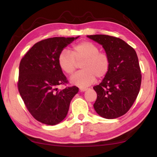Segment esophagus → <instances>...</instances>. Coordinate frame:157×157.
Instances as JSON below:
<instances>
[{"label":"esophagus","mask_w":157,"mask_h":157,"mask_svg":"<svg viewBox=\"0 0 157 157\" xmlns=\"http://www.w3.org/2000/svg\"><path fill=\"white\" fill-rule=\"evenodd\" d=\"M87 89H88L87 88H82V87H80V88H79V91L81 92H84L85 91H86Z\"/></svg>","instance_id":"obj_1"}]
</instances>
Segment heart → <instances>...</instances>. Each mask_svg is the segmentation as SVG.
Segmentation results:
<instances>
[{
	"label": "heart",
	"mask_w": 157,
	"mask_h": 157,
	"mask_svg": "<svg viewBox=\"0 0 157 157\" xmlns=\"http://www.w3.org/2000/svg\"><path fill=\"white\" fill-rule=\"evenodd\" d=\"M99 48L91 41H83L73 45L72 53L63 49L58 56V64L68 75L75 71L77 63L81 62L82 71L70 79L71 83L79 86H87L94 83L95 78H102L110 68V60L105 52H99Z\"/></svg>",
	"instance_id": "obj_1"
}]
</instances>
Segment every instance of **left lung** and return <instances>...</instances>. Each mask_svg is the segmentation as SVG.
<instances>
[{"label": "left lung", "mask_w": 157, "mask_h": 157, "mask_svg": "<svg viewBox=\"0 0 157 157\" xmlns=\"http://www.w3.org/2000/svg\"><path fill=\"white\" fill-rule=\"evenodd\" d=\"M87 37L102 45L110 60L108 73L94 86L97 93L94 109L102 118H118L129 111L140 91L141 72L136 52L117 37L105 34Z\"/></svg>", "instance_id": "1"}]
</instances>
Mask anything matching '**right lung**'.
Returning <instances> with one entry per match:
<instances>
[{
	"label": "right lung",
	"instance_id": "1",
	"mask_svg": "<svg viewBox=\"0 0 157 157\" xmlns=\"http://www.w3.org/2000/svg\"><path fill=\"white\" fill-rule=\"evenodd\" d=\"M76 37H53L37 42L19 64L18 89L32 116L41 123L55 125L66 118L76 86L57 90L68 80L58 64L60 52Z\"/></svg>",
	"mask_w": 157,
	"mask_h": 157
}]
</instances>
